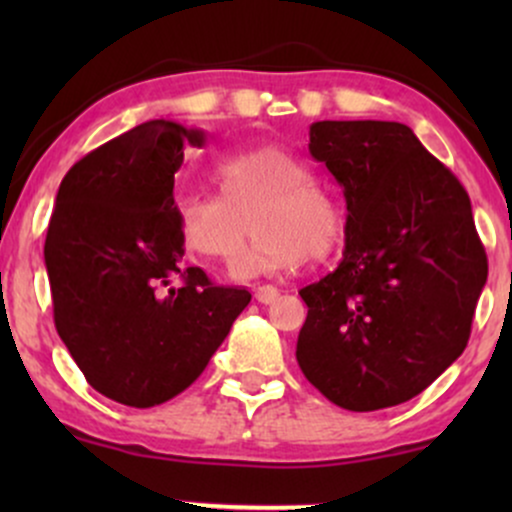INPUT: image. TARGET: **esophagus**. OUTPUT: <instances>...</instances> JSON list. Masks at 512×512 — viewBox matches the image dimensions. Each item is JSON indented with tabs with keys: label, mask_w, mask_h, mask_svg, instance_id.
I'll return each instance as SVG.
<instances>
[{
	"label": "esophagus",
	"mask_w": 512,
	"mask_h": 512,
	"mask_svg": "<svg viewBox=\"0 0 512 512\" xmlns=\"http://www.w3.org/2000/svg\"><path fill=\"white\" fill-rule=\"evenodd\" d=\"M255 298H257V303L269 305V303H274L276 298H279V289H276V286H269V284L257 286V289H255Z\"/></svg>",
	"instance_id": "esophagus-1"
}]
</instances>
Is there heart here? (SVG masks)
<instances>
[{"label":"heart","mask_w":512,"mask_h":512,"mask_svg":"<svg viewBox=\"0 0 512 512\" xmlns=\"http://www.w3.org/2000/svg\"><path fill=\"white\" fill-rule=\"evenodd\" d=\"M310 168L289 149L255 146L216 166L221 197L187 190L175 202V216L187 250L209 260H233L243 248L245 216L255 240L238 257L233 274L248 276L322 262L339 248L344 211L330 190L310 180Z\"/></svg>","instance_id":"b5f03b06"}]
</instances>
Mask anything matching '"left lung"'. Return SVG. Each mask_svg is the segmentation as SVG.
<instances>
[{
	"label": "left lung",
	"mask_w": 512,
	"mask_h": 512,
	"mask_svg": "<svg viewBox=\"0 0 512 512\" xmlns=\"http://www.w3.org/2000/svg\"><path fill=\"white\" fill-rule=\"evenodd\" d=\"M308 149L344 192L346 248L298 291V366L337 407H395L469 342L489 274L469 195L402 122H313Z\"/></svg>",
	"instance_id": "obj_1"
}]
</instances>
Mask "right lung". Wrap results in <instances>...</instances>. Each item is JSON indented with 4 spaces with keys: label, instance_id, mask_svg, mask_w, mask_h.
Segmentation results:
<instances>
[{
    "label": "right lung",
    "instance_id": "1",
    "mask_svg": "<svg viewBox=\"0 0 512 512\" xmlns=\"http://www.w3.org/2000/svg\"><path fill=\"white\" fill-rule=\"evenodd\" d=\"M202 129L149 120L64 175L45 238L55 327L101 395L156 407L207 368L250 291L185 267L175 175Z\"/></svg>",
    "mask_w": 512,
    "mask_h": 512
}]
</instances>
